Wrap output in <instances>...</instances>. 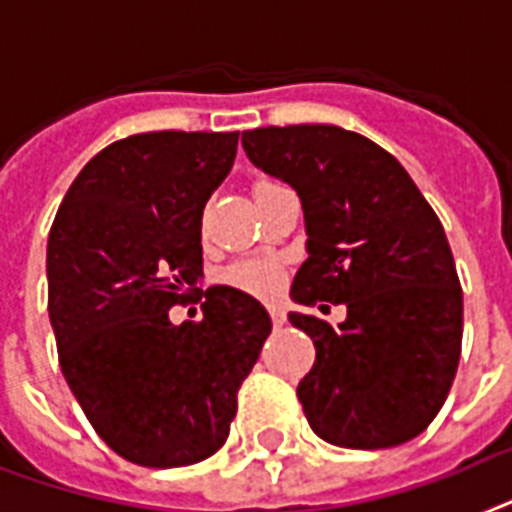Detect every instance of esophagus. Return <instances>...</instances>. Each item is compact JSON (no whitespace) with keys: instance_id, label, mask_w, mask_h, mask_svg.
Returning a JSON list of instances; mask_svg holds the SVG:
<instances>
[{"instance_id":"1","label":"esophagus","mask_w":512,"mask_h":512,"mask_svg":"<svg viewBox=\"0 0 512 512\" xmlns=\"http://www.w3.org/2000/svg\"><path fill=\"white\" fill-rule=\"evenodd\" d=\"M266 311H269V316H272L274 327H282V324H285V311H282L277 303H269V306H266Z\"/></svg>"}]
</instances>
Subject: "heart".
<instances>
[{"instance_id": "1", "label": "heart", "mask_w": 512, "mask_h": 512, "mask_svg": "<svg viewBox=\"0 0 512 512\" xmlns=\"http://www.w3.org/2000/svg\"><path fill=\"white\" fill-rule=\"evenodd\" d=\"M264 185L269 183H259L256 188H264ZM225 282L246 293L269 295L280 287V269L269 261H238L225 272Z\"/></svg>"}]
</instances>
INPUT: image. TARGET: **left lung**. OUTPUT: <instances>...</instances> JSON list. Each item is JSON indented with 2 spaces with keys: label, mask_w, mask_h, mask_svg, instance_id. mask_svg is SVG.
Masks as SVG:
<instances>
[{
  "label": "left lung",
  "mask_w": 512,
  "mask_h": 512,
  "mask_svg": "<svg viewBox=\"0 0 512 512\" xmlns=\"http://www.w3.org/2000/svg\"><path fill=\"white\" fill-rule=\"evenodd\" d=\"M243 149L303 204L308 259L293 301L348 308L337 327L290 314L316 348L298 384L311 429L350 450L418 437L445 405L463 340V290L442 222L390 151L337 125L246 130Z\"/></svg>",
  "instance_id": "1"
}]
</instances>
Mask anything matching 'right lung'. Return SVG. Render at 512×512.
I'll return each instance as SVG.
<instances>
[{
    "mask_svg": "<svg viewBox=\"0 0 512 512\" xmlns=\"http://www.w3.org/2000/svg\"><path fill=\"white\" fill-rule=\"evenodd\" d=\"M238 135L159 130L114 141L80 170L49 232L62 374L96 434L138 466L217 453L272 332L264 306L227 285L206 290L201 322H170L204 277L201 217L232 170Z\"/></svg>",
    "mask_w": 512,
    "mask_h": 512,
    "instance_id": "1",
    "label": "right lung"
}]
</instances>
